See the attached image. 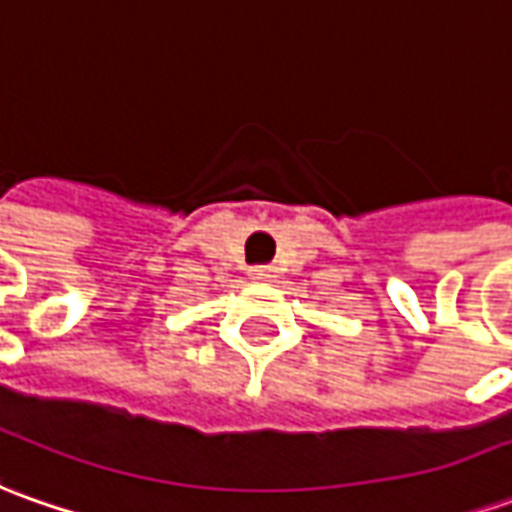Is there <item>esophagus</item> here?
Wrapping results in <instances>:
<instances>
[{
	"label": "esophagus",
	"instance_id": "34e87169",
	"mask_svg": "<svg viewBox=\"0 0 512 512\" xmlns=\"http://www.w3.org/2000/svg\"><path fill=\"white\" fill-rule=\"evenodd\" d=\"M271 266H255V269H252V277H255V280H269L271 277Z\"/></svg>",
	"mask_w": 512,
	"mask_h": 512
}]
</instances>
